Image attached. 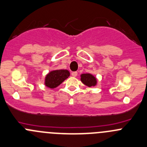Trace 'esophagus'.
<instances>
[{"label": "esophagus", "instance_id": "esophagus-1", "mask_svg": "<svg viewBox=\"0 0 147 147\" xmlns=\"http://www.w3.org/2000/svg\"><path fill=\"white\" fill-rule=\"evenodd\" d=\"M71 75H72V77H76L77 75H78V72H72Z\"/></svg>", "mask_w": 147, "mask_h": 147}]
</instances>
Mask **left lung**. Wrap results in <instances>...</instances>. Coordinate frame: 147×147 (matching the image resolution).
Segmentation results:
<instances>
[{
    "mask_svg": "<svg viewBox=\"0 0 147 147\" xmlns=\"http://www.w3.org/2000/svg\"><path fill=\"white\" fill-rule=\"evenodd\" d=\"M80 80L88 87H95L98 83L97 78L90 73H83L80 75Z\"/></svg>",
    "mask_w": 147,
    "mask_h": 147,
    "instance_id": "8db88e82",
    "label": "left lung"
}]
</instances>
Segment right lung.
<instances>
[{
	"instance_id": "right-lung-1",
	"label": "right lung",
	"mask_w": 147,
	"mask_h": 147,
	"mask_svg": "<svg viewBox=\"0 0 147 147\" xmlns=\"http://www.w3.org/2000/svg\"><path fill=\"white\" fill-rule=\"evenodd\" d=\"M70 75L67 69H55L47 74L45 78V85L47 88L54 89L62 84Z\"/></svg>"
}]
</instances>
